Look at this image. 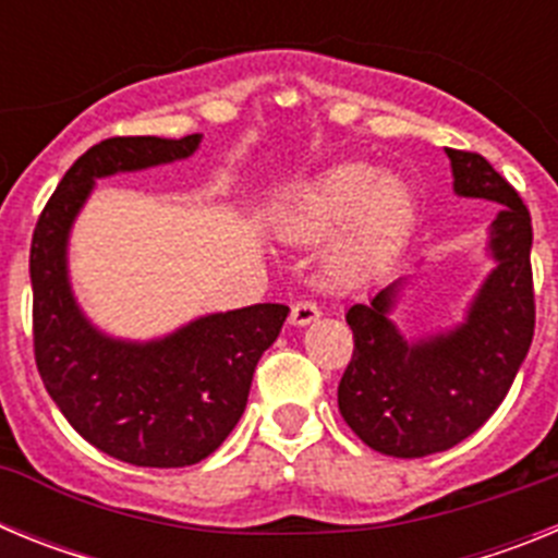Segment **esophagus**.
<instances>
[{
    "label": "esophagus",
    "mask_w": 558,
    "mask_h": 558,
    "mask_svg": "<svg viewBox=\"0 0 558 558\" xmlns=\"http://www.w3.org/2000/svg\"><path fill=\"white\" fill-rule=\"evenodd\" d=\"M318 318H322V310L315 307L313 302H299L290 310V324L293 327H307V324L318 322Z\"/></svg>",
    "instance_id": "obj_1"
}]
</instances>
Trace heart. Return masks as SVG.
Listing matches in <instances>:
<instances>
[{"instance_id": "heart-1", "label": "heart", "mask_w": 558, "mask_h": 558, "mask_svg": "<svg viewBox=\"0 0 558 558\" xmlns=\"http://www.w3.org/2000/svg\"><path fill=\"white\" fill-rule=\"evenodd\" d=\"M418 218L411 181L366 161H340L295 184L276 206L274 226L284 240L318 243L324 274L338 288L377 279L405 248Z\"/></svg>"}]
</instances>
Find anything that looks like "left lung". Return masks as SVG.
<instances>
[{
  "mask_svg": "<svg viewBox=\"0 0 558 558\" xmlns=\"http://www.w3.org/2000/svg\"><path fill=\"white\" fill-rule=\"evenodd\" d=\"M445 153L458 198L500 204L486 231L492 270L463 322L418 338L402 332L391 313L405 279L347 313L354 352L338 386L340 416L363 445L393 458H425L472 436L500 408L534 338L529 209L483 156Z\"/></svg>",
  "mask_w": 558,
  "mask_h": 558,
  "instance_id": "left-lung-1",
  "label": "left lung"
}]
</instances>
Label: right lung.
<instances>
[{"instance_id":"obj_1","label":"right lung","mask_w":558,"mask_h":558,"mask_svg":"<svg viewBox=\"0 0 558 558\" xmlns=\"http://www.w3.org/2000/svg\"><path fill=\"white\" fill-rule=\"evenodd\" d=\"M201 140V133L181 140L113 136L88 147L33 231L38 374L88 445L133 466H190L218 450L243 416L256 363L290 313L284 304H254L201 315L161 338L128 340L102 332L77 304L69 236L97 181L184 161Z\"/></svg>"}]
</instances>
